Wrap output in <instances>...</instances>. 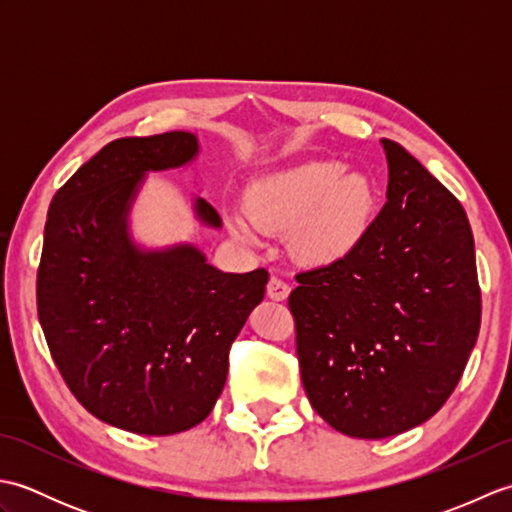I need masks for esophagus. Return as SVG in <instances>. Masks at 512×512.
<instances>
[{
  "label": "esophagus",
  "instance_id": "34e87169",
  "mask_svg": "<svg viewBox=\"0 0 512 512\" xmlns=\"http://www.w3.org/2000/svg\"><path fill=\"white\" fill-rule=\"evenodd\" d=\"M266 295L273 299V301H284L290 295V286L286 284L284 279H279L277 275H273L268 279V286H266Z\"/></svg>",
  "mask_w": 512,
  "mask_h": 512
}]
</instances>
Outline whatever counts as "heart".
I'll return each instance as SVG.
<instances>
[{
  "label": "heart",
  "mask_w": 512,
  "mask_h": 512,
  "mask_svg": "<svg viewBox=\"0 0 512 512\" xmlns=\"http://www.w3.org/2000/svg\"><path fill=\"white\" fill-rule=\"evenodd\" d=\"M374 187L361 173H343L334 160H310L250 187L246 215H233L242 237L290 231L297 253L314 264L345 257L361 242L374 215Z\"/></svg>",
  "instance_id": "b5f03b06"
}]
</instances>
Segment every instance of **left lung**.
<instances>
[{"instance_id":"1","label":"left lung","mask_w":512,"mask_h":512,"mask_svg":"<svg viewBox=\"0 0 512 512\" xmlns=\"http://www.w3.org/2000/svg\"><path fill=\"white\" fill-rule=\"evenodd\" d=\"M387 202L350 253L290 292L301 383L350 438L418 427L453 394L480 334L469 217L405 147L383 138Z\"/></svg>"}]
</instances>
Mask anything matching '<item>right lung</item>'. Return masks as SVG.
<instances>
[{
    "instance_id": "1",
    "label": "right lung",
    "mask_w": 512,
    "mask_h": 512,
    "mask_svg": "<svg viewBox=\"0 0 512 512\" xmlns=\"http://www.w3.org/2000/svg\"><path fill=\"white\" fill-rule=\"evenodd\" d=\"M195 156L189 132L118 138L54 193L43 231L37 312L54 365L92 416L140 436L209 416L228 350L268 284L266 268L222 273L195 246L140 250L129 237L145 173ZM195 213L222 224L202 198Z\"/></svg>"
}]
</instances>
